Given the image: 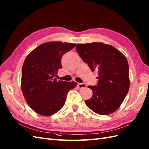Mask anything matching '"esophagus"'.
<instances>
[{"instance_id":"esophagus-1","label":"esophagus","mask_w":149,"mask_h":149,"mask_svg":"<svg viewBox=\"0 0 149 149\" xmlns=\"http://www.w3.org/2000/svg\"><path fill=\"white\" fill-rule=\"evenodd\" d=\"M77 87L79 88H84L86 87V84L85 83H78L77 84Z\"/></svg>"}]
</instances>
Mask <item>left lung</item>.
<instances>
[{"instance_id": "1", "label": "left lung", "mask_w": 149, "mask_h": 149, "mask_svg": "<svg viewBox=\"0 0 149 149\" xmlns=\"http://www.w3.org/2000/svg\"><path fill=\"white\" fill-rule=\"evenodd\" d=\"M81 59L93 72H98L97 86H88L93 91L86 106L101 115H109L118 108L130 86L129 65L125 56L115 47L99 42L77 44Z\"/></svg>"}]
</instances>
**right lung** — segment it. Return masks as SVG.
<instances>
[{"label":"right lung","instance_id":"right-lung-1","mask_svg":"<svg viewBox=\"0 0 149 149\" xmlns=\"http://www.w3.org/2000/svg\"><path fill=\"white\" fill-rule=\"evenodd\" d=\"M75 46V43L51 42L34 49L24 62L21 88L26 102L36 113L51 116L65 105L69 90L77 84L74 81H57L62 68L61 58Z\"/></svg>","mask_w":149,"mask_h":149}]
</instances>
